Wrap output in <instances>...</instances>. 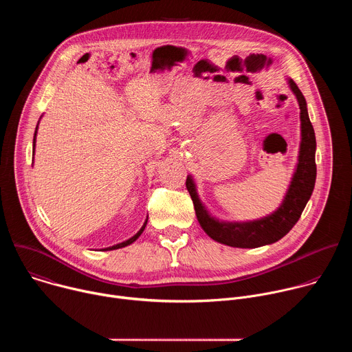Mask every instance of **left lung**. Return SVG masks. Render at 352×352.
I'll use <instances>...</instances> for the list:
<instances>
[{
  "label": "left lung",
  "mask_w": 352,
  "mask_h": 352,
  "mask_svg": "<svg viewBox=\"0 0 352 352\" xmlns=\"http://www.w3.org/2000/svg\"><path fill=\"white\" fill-rule=\"evenodd\" d=\"M300 110V146L295 173L280 208L272 214L252 221H220L213 217L200 202L196 185L190 175L186 177V189L192 197L197 221L204 231L214 241L234 248H259L281 239L295 226L302 214L316 181V138L311 124L307 100L296 86L288 80Z\"/></svg>",
  "instance_id": "obj_1"
}]
</instances>
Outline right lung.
I'll return each instance as SVG.
<instances>
[{"mask_svg":"<svg viewBox=\"0 0 352 352\" xmlns=\"http://www.w3.org/2000/svg\"><path fill=\"white\" fill-rule=\"evenodd\" d=\"M36 133H37V126H36V131H34V138H33V155H34V144H36ZM146 224H147V219H146V221H144V224L142 226V228L132 236V238H129V239H126V241H124V242H121V243H117V245H113V246H109V248H106V249H103V250H113V249H120V248H124V246H128V245H131L132 242H135L139 236H140V234L143 232V230H144V227H146Z\"/></svg>","mask_w":352,"mask_h":352,"instance_id":"obj_1","label":"right lung"}]
</instances>
